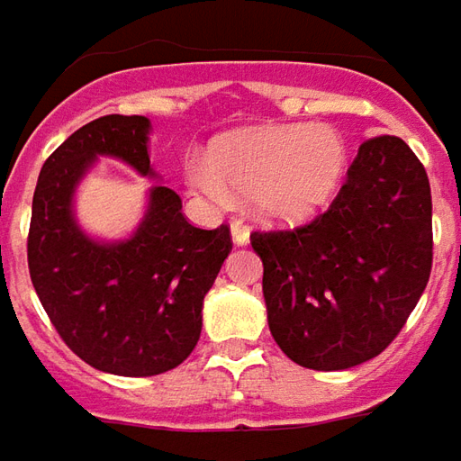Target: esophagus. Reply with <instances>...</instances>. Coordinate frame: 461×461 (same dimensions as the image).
<instances>
[{
	"label": "esophagus",
	"instance_id": "34e87169",
	"mask_svg": "<svg viewBox=\"0 0 461 461\" xmlns=\"http://www.w3.org/2000/svg\"><path fill=\"white\" fill-rule=\"evenodd\" d=\"M230 236H233V243H236V246H249L250 230L240 223V221H233V225H230Z\"/></svg>",
	"mask_w": 461,
	"mask_h": 461
}]
</instances>
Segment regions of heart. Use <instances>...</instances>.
Segmentation results:
<instances>
[{"label": "heart", "mask_w": 461, "mask_h": 461, "mask_svg": "<svg viewBox=\"0 0 461 461\" xmlns=\"http://www.w3.org/2000/svg\"><path fill=\"white\" fill-rule=\"evenodd\" d=\"M344 167V138L329 125H263L221 135L208 160H185V176L215 205L249 198L266 223L298 225L331 203Z\"/></svg>", "instance_id": "b5f03b06"}]
</instances>
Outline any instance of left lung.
<instances>
[{
	"instance_id": "obj_1",
	"label": "left lung",
	"mask_w": 461,
	"mask_h": 461,
	"mask_svg": "<svg viewBox=\"0 0 461 461\" xmlns=\"http://www.w3.org/2000/svg\"><path fill=\"white\" fill-rule=\"evenodd\" d=\"M276 344L298 366L341 371L379 357L431 273V190L404 140H366L329 211L256 230Z\"/></svg>"
}]
</instances>
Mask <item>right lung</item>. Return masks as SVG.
<instances>
[{
    "mask_svg": "<svg viewBox=\"0 0 461 461\" xmlns=\"http://www.w3.org/2000/svg\"><path fill=\"white\" fill-rule=\"evenodd\" d=\"M150 120L104 115L82 125L44 163L27 238L32 285L50 321L90 366L117 376L176 369L195 348L203 298L233 249L230 228L188 223L176 190L155 185L135 236L100 243L79 230L72 195L97 155L152 176Z\"/></svg>",
    "mask_w": 461,
    "mask_h": 461,
    "instance_id": "1",
    "label": "right lung"
}]
</instances>
